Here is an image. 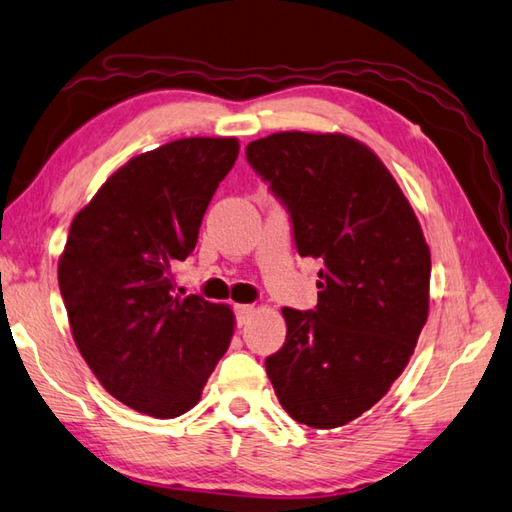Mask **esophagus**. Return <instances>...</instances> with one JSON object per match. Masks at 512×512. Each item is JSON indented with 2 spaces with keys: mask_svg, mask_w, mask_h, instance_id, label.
Listing matches in <instances>:
<instances>
[{
  "mask_svg": "<svg viewBox=\"0 0 512 512\" xmlns=\"http://www.w3.org/2000/svg\"><path fill=\"white\" fill-rule=\"evenodd\" d=\"M255 308L253 306H246V303H239V306H235V317H237V325H246L248 319L253 317Z\"/></svg>",
  "mask_w": 512,
  "mask_h": 512,
  "instance_id": "esophagus-1",
  "label": "esophagus"
}]
</instances>
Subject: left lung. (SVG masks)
Here are the masks:
<instances>
[{"label":"left lung","instance_id":"1","mask_svg":"<svg viewBox=\"0 0 512 512\" xmlns=\"http://www.w3.org/2000/svg\"><path fill=\"white\" fill-rule=\"evenodd\" d=\"M246 160L286 204L301 257L321 259L319 303L284 308L286 343L266 358L281 407L312 429L352 422L402 374L429 314L431 253L405 193L345 134L279 132Z\"/></svg>","mask_w":512,"mask_h":512}]
</instances>
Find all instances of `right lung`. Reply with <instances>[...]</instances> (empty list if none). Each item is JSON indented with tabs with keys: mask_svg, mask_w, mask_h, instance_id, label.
<instances>
[{
	"mask_svg": "<svg viewBox=\"0 0 512 512\" xmlns=\"http://www.w3.org/2000/svg\"><path fill=\"white\" fill-rule=\"evenodd\" d=\"M237 154V138L202 136L145 151L72 220L59 288L74 343L99 383L147 416L176 418L198 405L231 343L233 310L173 295V266L198 244Z\"/></svg>",
	"mask_w": 512,
	"mask_h": 512,
	"instance_id": "1",
	"label": "right lung"
}]
</instances>
